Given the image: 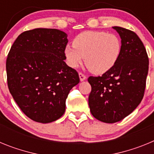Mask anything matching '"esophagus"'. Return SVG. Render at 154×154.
I'll return each instance as SVG.
<instances>
[{"instance_id": "1", "label": "esophagus", "mask_w": 154, "mask_h": 154, "mask_svg": "<svg viewBox=\"0 0 154 154\" xmlns=\"http://www.w3.org/2000/svg\"><path fill=\"white\" fill-rule=\"evenodd\" d=\"M79 75L80 81H82V82L84 81V80H85V79H86V76H85L84 74H82V72L79 73Z\"/></svg>"}]
</instances>
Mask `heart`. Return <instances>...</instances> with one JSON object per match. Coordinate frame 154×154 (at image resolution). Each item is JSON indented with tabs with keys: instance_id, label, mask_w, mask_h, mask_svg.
Returning <instances> with one entry per match:
<instances>
[{
	"instance_id": "heart-1",
	"label": "heart",
	"mask_w": 154,
	"mask_h": 154,
	"mask_svg": "<svg viewBox=\"0 0 154 154\" xmlns=\"http://www.w3.org/2000/svg\"><path fill=\"white\" fill-rule=\"evenodd\" d=\"M72 44L64 49L68 65L77 68L84 58L86 67L94 74L109 71L118 62L122 52L119 37L105 31H83L75 38Z\"/></svg>"
}]
</instances>
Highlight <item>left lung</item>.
Here are the masks:
<instances>
[{
    "instance_id": "1",
    "label": "left lung",
    "mask_w": 154,
    "mask_h": 154,
    "mask_svg": "<svg viewBox=\"0 0 154 154\" xmlns=\"http://www.w3.org/2000/svg\"><path fill=\"white\" fill-rule=\"evenodd\" d=\"M122 42L119 60L102 76H90L92 90L89 106L92 115L103 123L119 122L130 115L143 98L149 58L137 34L121 27H112Z\"/></svg>"
}]
</instances>
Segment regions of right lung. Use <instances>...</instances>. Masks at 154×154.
Masks as SVG:
<instances>
[{
  "instance_id": "1",
  "label": "right lung",
  "mask_w": 154,
  "mask_h": 154,
  "mask_svg": "<svg viewBox=\"0 0 154 154\" xmlns=\"http://www.w3.org/2000/svg\"><path fill=\"white\" fill-rule=\"evenodd\" d=\"M67 43L64 31L35 28L19 35L8 53V89L21 111L35 122L59 119L69 92L79 82L76 70L64 62Z\"/></svg>"
}]
</instances>
